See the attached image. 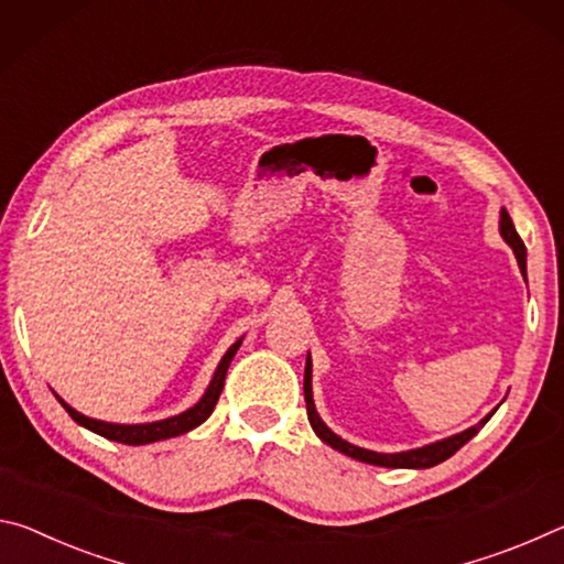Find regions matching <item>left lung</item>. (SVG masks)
Instances as JSON below:
<instances>
[{
    "label": "left lung",
    "mask_w": 564,
    "mask_h": 564,
    "mask_svg": "<svg viewBox=\"0 0 564 564\" xmlns=\"http://www.w3.org/2000/svg\"><path fill=\"white\" fill-rule=\"evenodd\" d=\"M500 235L505 242L512 247L517 264H520V272L528 274V249H524V242L520 239V235H517L512 217L507 215L505 207L500 209ZM304 402H307V417H310L312 430H315V435L325 442V445H329L337 452H343V455H347V457L359 459V463L377 465V467H404V469H424V467H435L440 463H445V459L455 455L459 447L467 445V442L473 440L477 432L485 427L487 420H490L497 412V408H495L490 414H487V417L479 420L475 427L459 432V435L437 440V442H432V445H424L417 449L392 452L390 455V452H375V449L357 447V445H352V442H347L339 435H335V432H332L327 424L322 422V417L317 414V408H315V400H312V357L310 355H307V365H304Z\"/></svg>",
    "instance_id": "1"
}]
</instances>
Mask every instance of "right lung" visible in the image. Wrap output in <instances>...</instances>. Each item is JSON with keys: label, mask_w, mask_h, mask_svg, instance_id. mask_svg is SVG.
Listing matches in <instances>:
<instances>
[{"label": "right lung", "mask_w": 564, "mask_h": 564, "mask_svg": "<svg viewBox=\"0 0 564 564\" xmlns=\"http://www.w3.org/2000/svg\"><path fill=\"white\" fill-rule=\"evenodd\" d=\"M239 345H242V337H239L237 343L227 349L225 357L219 359L215 375H212V382L205 390V394L199 397V402L195 404V408L184 410V412L174 414V417H167V420L144 422V424H117V422L87 417V414H82L74 408H69V404L64 402L59 394H57V400H59L62 408L69 412V417L77 424H82V427H87L89 432H95V435H99V437H107L112 442H122V445H150V442L180 437V435H184V432L199 427V424L209 417L212 410H215V404H217L219 394H221V387H225L229 362H232V357L237 355Z\"/></svg>", "instance_id": "add662e5"}]
</instances>
